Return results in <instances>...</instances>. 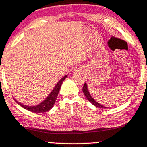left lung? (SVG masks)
<instances>
[{"label":"left lung","instance_id":"1","mask_svg":"<svg viewBox=\"0 0 147 147\" xmlns=\"http://www.w3.org/2000/svg\"><path fill=\"white\" fill-rule=\"evenodd\" d=\"M82 91H83V93H84L85 96H86L87 100H88L90 102H91L93 105H95L96 107H99V108H106V107H105V106H103V105H102L100 104V103L96 102V101L91 97V96L90 95L89 91H88V86H87L86 83H85L84 84L83 88H82Z\"/></svg>","mask_w":147,"mask_h":147}]
</instances>
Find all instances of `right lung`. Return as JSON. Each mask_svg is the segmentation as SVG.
<instances>
[{
    "label": "right lung",
    "instance_id": "obj_1",
    "mask_svg": "<svg viewBox=\"0 0 147 147\" xmlns=\"http://www.w3.org/2000/svg\"><path fill=\"white\" fill-rule=\"evenodd\" d=\"M66 77H67V75H65V76L62 77V78L58 82V83L56 84V85L54 88V89L52 90V91L49 93V96L46 98V99H45L44 101H42L41 103H40L39 105H37L35 106H28L18 102V101H17L16 100L15 101L18 103L19 105L22 106V107H24V109L30 111V112L40 113L49 111V109H51L53 106L54 105V103L56 102V98H57L58 94H59V91H60L61 84H62L63 82L65 80Z\"/></svg>",
    "mask_w": 147,
    "mask_h": 147
}]
</instances>
